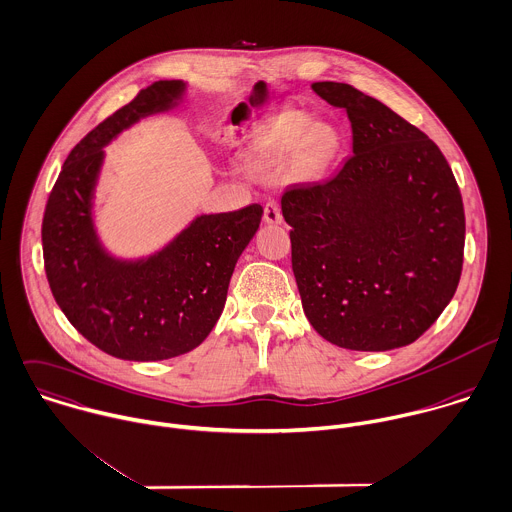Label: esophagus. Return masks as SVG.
<instances>
[{
    "label": "esophagus",
    "instance_id": "34e87169",
    "mask_svg": "<svg viewBox=\"0 0 512 512\" xmlns=\"http://www.w3.org/2000/svg\"><path fill=\"white\" fill-rule=\"evenodd\" d=\"M264 222L266 224H280L282 222V210H280V204L276 200L266 202V206H264Z\"/></svg>",
    "mask_w": 512,
    "mask_h": 512
}]
</instances>
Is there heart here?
<instances>
[{"instance_id": "1", "label": "heart", "mask_w": 512, "mask_h": 512, "mask_svg": "<svg viewBox=\"0 0 512 512\" xmlns=\"http://www.w3.org/2000/svg\"><path fill=\"white\" fill-rule=\"evenodd\" d=\"M305 145L302 146L301 143ZM302 147L304 163L320 169L332 161L338 151V135L326 125L312 127V121L302 113H288L264 139V159L278 163L294 155Z\"/></svg>"}]
</instances>
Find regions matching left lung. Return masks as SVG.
I'll list each match as a JSON object with an SVG mask.
<instances>
[{"mask_svg":"<svg viewBox=\"0 0 512 512\" xmlns=\"http://www.w3.org/2000/svg\"><path fill=\"white\" fill-rule=\"evenodd\" d=\"M312 89L345 111L353 155L330 180L282 196L304 314L345 349L409 345L459 286V184L439 147L381 101L336 81Z\"/></svg>","mask_w":512,"mask_h":512,"instance_id":"8db88e82","label":"left lung"}]
</instances>
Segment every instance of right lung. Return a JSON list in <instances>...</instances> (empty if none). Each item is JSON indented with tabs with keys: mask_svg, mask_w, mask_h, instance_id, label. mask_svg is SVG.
<instances>
[{
	"mask_svg": "<svg viewBox=\"0 0 512 512\" xmlns=\"http://www.w3.org/2000/svg\"><path fill=\"white\" fill-rule=\"evenodd\" d=\"M184 87L157 81L87 133L63 163L43 214V262L57 306L85 340L119 359H171L206 340L264 214L260 204L202 214L139 262L115 260L99 244L91 200L103 147L139 119L171 109Z\"/></svg>",
	"mask_w": 512,
	"mask_h": 512,
	"instance_id": "1",
	"label": "right lung"
}]
</instances>
